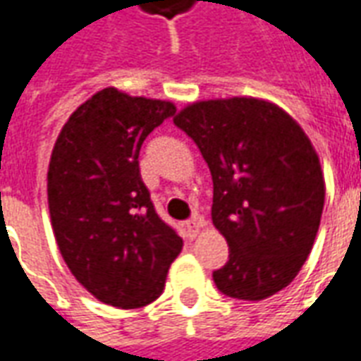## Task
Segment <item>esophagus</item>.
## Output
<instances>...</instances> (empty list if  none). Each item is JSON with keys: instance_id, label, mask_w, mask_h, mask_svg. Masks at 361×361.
<instances>
[{"instance_id": "34e87169", "label": "esophagus", "mask_w": 361, "mask_h": 361, "mask_svg": "<svg viewBox=\"0 0 361 361\" xmlns=\"http://www.w3.org/2000/svg\"><path fill=\"white\" fill-rule=\"evenodd\" d=\"M203 224H204V220L201 219V216H193V219L188 222L189 235H191V238H197L199 232H201V228H203Z\"/></svg>"}]
</instances>
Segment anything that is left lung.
Here are the masks:
<instances>
[{
	"label": "left lung",
	"mask_w": 361,
	"mask_h": 361,
	"mask_svg": "<svg viewBox=\"0 0 361 361\" xmlns=\"http://www.w3.org/2000/svg\"><path fill=\"white\" fill-rule=\"evenodd\" d=\"M173 123L212 176V224L230 259L212 272L222 294L259 302L286 288L317 235L325 178L302 126L274 102L232 96L188 104Z\"/></svg>",
	"instance_id": "8db88e82"
}]
</instances>
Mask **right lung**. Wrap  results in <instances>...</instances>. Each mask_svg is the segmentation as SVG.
<instances>
[{
	"label": "right lung",
	"instance_id": "1",
	"mask_svg": "<svg viewBox=\"0 0 361 361\" xmlns=\"http://www.w3.org/2000/svg\"><path fill=\"white\" fill-rule=\"evenodd\" d=\"M173 114V102L108 87L69 116L51 150L48 209L59 253L82 288L119 310L154 302L183 247L139 172L142 141Z\"/></svg>",
	"mask_w": 361,
	"mask_h": 361
}]
</instances>
